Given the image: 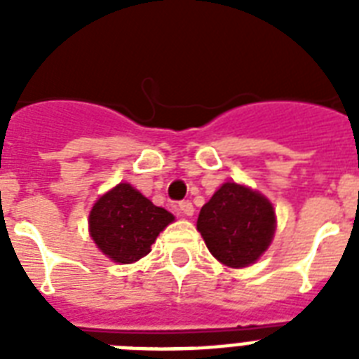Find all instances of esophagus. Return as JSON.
I'll return each instance as SVG.
<instances>
[{
    "label": "esophagus",
    "mask_w": 359,
    "mask_h": 359,
    "mask_svg": "<svg viewBox=\"0 0 359 359\" xmlns=\"http://www.w3.org/2000/svg\"><path fill=\"white\" fill-rule=\"evenodd\" d=\"M179 214H182V216H194V205H191L190 201H182L179 203Z\"/></svg>",
    "instance_id": "34e87169"
}]
</instances>
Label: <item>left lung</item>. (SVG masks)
Returning a JSON list of instances; mask_svg holds the SVG:
<instances>
[{"label": "left lung", "mask_w": 359, "mask_h": 359, "mask_svg": "<svg viewBox=\"0 0 359 359\" xmlns=\"http://www.w3.org/2000/svg\"><path fill=\"white\" fill-rule=\"evenodd\" d=\"M197 231L222 264L244 268L268 250L276 231V212L272 203L259 191L225 182L203 205Z\"/></svg>", "instance_id": "obj_1"}]
</instances>
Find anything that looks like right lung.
I'll use <instances>...</instances> for the list:
<instances>
[{"mask_svg":"<svg viewBox=\"0 0 359 359\" xmlns=\"http://www.w3.org/2000/svg\"><path fill=\"white\" fill-rule=\"evenodd\" d=\"M173 219V214L152 205L134 186L121 182L93 205L89 233L104 255L130 264L151 251L156 236Z\"/></svg>","mask_w":359,"mask_h":359,"instance_id":"1","label":"right lung"}]
</instances>
